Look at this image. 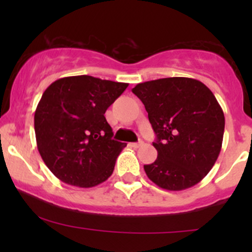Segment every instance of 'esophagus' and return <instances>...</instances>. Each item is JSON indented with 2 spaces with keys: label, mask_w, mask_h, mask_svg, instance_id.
Returning a JSON list of instances; mask_svg holds the SVG:
<instances>
[{
  "label": "esophagus",
  "mask_w": 252,
  "mask_h": 252,
  "mask_svg": "<svg viewBox=\"0 0 252 252\" xmlns=\"http://www.w3.org/2000/svg\"><path fill=\"white\" fill-rule=\"evenodd\" d=\"M141 146H143V141H138V142L131 143L132 148H138V147H141Z\"/></svg>",
  "instance_id": "obj_1"
}]
</instances>
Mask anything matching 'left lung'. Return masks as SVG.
<instances>
[{
    "label": "left lung",
    "mask_w": 252,
    "mask_h": 252,
    "mask_svg": "<svg viewBox=\"0 0 252 252\" xmlns=\"http://www.w3.org/2000/svg\"><path fill=\"white\" fill-rule=\"evenodd\" d=\"M132 92L144 104L156 134L158 158L144 172L158 187L182 190L200 182L221 149L225 117L215 94L193 78L140 83Z\"/></svg>",
    "instance_id": "obj_1"
}]
</instances>
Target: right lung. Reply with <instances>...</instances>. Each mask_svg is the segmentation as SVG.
Masks as SVG:
<instances>
[{
  "label": "right lung",
  "instance_id": "add662e5",
  "mask_svg": "<svg viewBox=\"0 0 252 252\" xmlns=\"http://www.w3.org/2000/svg\"><path fill=\"white\" fill-rule=\"evenodd\" d=\"M128 85L73 76L60 78L45 90L34 115L36 146L59 180L89 189L111 176L126 143L112 140L104 114Z\"/></svg>",
  "mask_w": 252,
  "mask_h": 252
}]
</instances>
